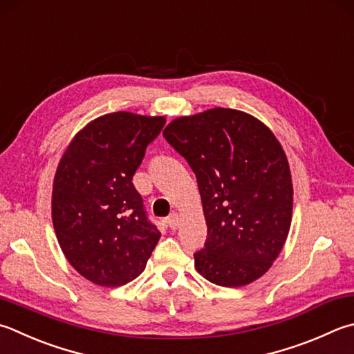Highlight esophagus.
<instances>
[{"mask_svg": "<svg viewBox=\"0 0 354 354\" xmlns=\"http://www.w3.org/2000/svg\"><path fill=\"white\" fill-rule=\"evenodd\" d=\"M168 226L171 230H177L180 226V216L176 214V212L168 217Z\"/></svg>", "mask_w": 354, "mask_h": 354, "instance_id": "1", "label": "esophagus"}]
</instances>
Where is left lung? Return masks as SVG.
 I'll list each match as a JSON object with an SVG mask.
<instances>
[{"label":"left lung","instance_id":"left-lung-1","mask_svg":"<svg viewBox=\"0 0 354 354\" xmlns=\"http://www.w3.org/2000/svg\"><path fill=\"white\" fill-rule=\"evenodd\" d=\"M163 137L194 171L208 226L196 270L220 286L262 277L281 254L292 216L288 158L268 126L214 108L178 117Z\"/></svg>","mask_w":354,"mask_h":354}]
</instances>
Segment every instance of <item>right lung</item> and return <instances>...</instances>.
Returning <instances> with one entry per match:
<instances>
[{
  "label": "right lung",
  "instance_id": "1",
  "mask_svg": "<svg viewBox=\"0 0 354 354\" xmlns=\"http://www.w3.org/2000/svg\"><path fill=\"white\" fill-rule=\"evenodd\" d=\"M166 123L118 111L92 120L72 138L52 188L53 230L69 263L100 286L142 274L160 239L132 176Z\"/></svg>",
  "mask_w": 354,
  "mask_h": 354
}]
</instances>
